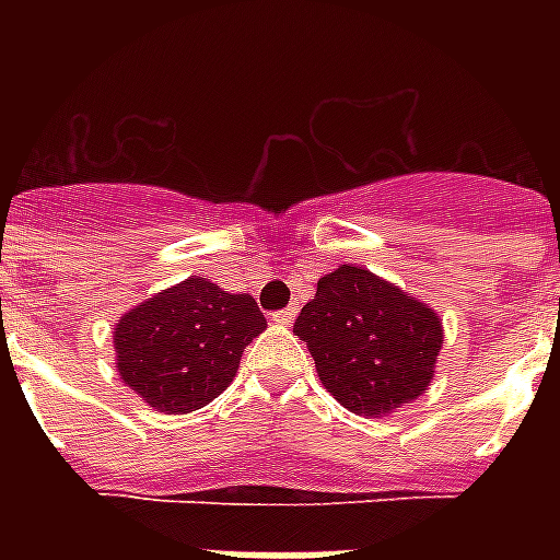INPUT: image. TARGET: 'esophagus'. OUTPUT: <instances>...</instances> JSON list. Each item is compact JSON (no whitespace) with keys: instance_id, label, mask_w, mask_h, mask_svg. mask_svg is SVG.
<instances>
[{"instance_id":"esophagus-1","label":"esophagus","mask_w":560,"mask_h":560,"mask_svg":"<svg viewBox=\"0 0 560 560\" xmlns=\"http://www.w3.org/2000/svg\"><path fill=\"white\" fill-rule=\"evenodd\" d=\"M296 311H299L296 305H288V307H281V311H276L270 319H272V323H279V325H290L293 319H296Z\"/></svg>"}]
</instances>
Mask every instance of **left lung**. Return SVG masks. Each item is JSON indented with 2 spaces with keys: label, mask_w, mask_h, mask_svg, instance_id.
<instances>
[{
  "label": "left lung",
  "mask_w": 560,
  "mask_h": 560,
  "mask_svg": "<svg viewBox=\"0 0 560 560\" xmlns=\"http://www.w3.org/2000/svg\"><path fill=\"white\" fill-rule=\"evenodd\" d=\"M293 334L311 349L325 389L351 412L374 418L430 386L444 340L430 307L351 264L319 279Z\"/></svg>",
  "instance_id": "8db88e82"
}]
</instances>
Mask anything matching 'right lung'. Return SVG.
I'll return each instance as SVG.
<instances>
[{"instance_id": "add662e5", "label": "right lung", "mask_w": 560, "mask_h": 560, "mask_svg": "<svg viewBox=\"0 0 560 560\" xmlns=\"http://www.w3.org/2000/svg\"><path fill=\"white\" fill-rule=\"evenodd\" d=\"M267 328L258 302L206 279H186L148 299L116 325L121 381L153 409L183 416L226 389L241 351Z\"/></svg>"}]
</instances>
